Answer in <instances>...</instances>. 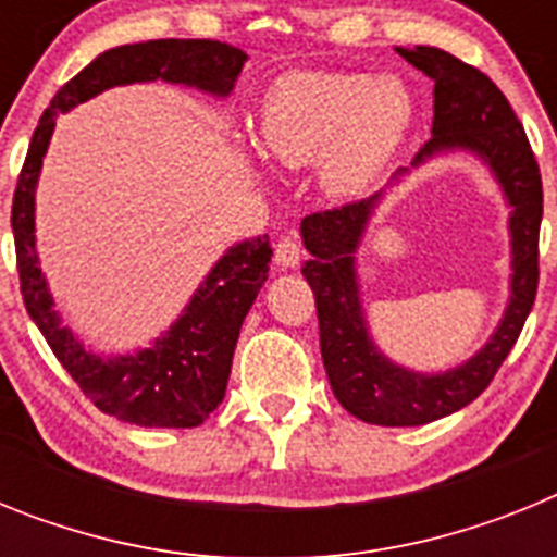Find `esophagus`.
<instances>
[{
	"label": "esophagus",
	"mask_w": 557,
	"mask_h": 557,
	"mask_svg": "<svg viewBox=\"0 0 557 557\" xmlns=\"http://www.w3.org/2000/svg\"><path fill=\"white\" fill-rule=\"evenodd\" d=\"M301 256H304L301 243H298L295 236H284L282 243L275 245L273 259L282 270H293V268H298V264H301Z\"/></svg>",
	"instance_id": "1"
}]
</instances>
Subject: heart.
Segmentation results:
<instances>
[{"label":"heart","mask_w":557,"mask_h":557,"mask_svg":"<svg viewBox=\"0 0 557 557\" xmlns=\"http://www.w3.org/2000/svg\"><path fill=\"white\" fill-rule=\"evenodd\" d=\"M412 116L416 100L401 77L304 69L264 91L259 145L275 164H314L326 198L354 200L385 175Z\"/></svg>","instance_id":"1"}]
</instances>
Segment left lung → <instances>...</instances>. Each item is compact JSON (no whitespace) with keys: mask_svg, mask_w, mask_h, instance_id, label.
<instances>
[{"mask_svg":"<svg viewBox=\"0 0 557 557\" xmlns=\"http://www.w3.org/2000/svg\"><path fill=\"white\" fill-rule=\"evenodd\" d=\"M398 55L435 81L432 139L416 152L410 166L396 170L385 189L368 200L301 220V239L309 250L301 273L318 301L323 368L343 410L366 424L421 426L471 405L519 339L539 287L544 195L524 127L491 77L437 47L398 49ZM455 151L471 154L492 172L511 209L509 304L492 337L460 367L416 372L375 346L361 301L356 253L386 191L418 165Z\"/></svg>","mask_w":557,"mask_h":557,"instance_id":"obj_1","label":"left lung"}]
</instances>
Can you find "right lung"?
Returning a JSON list of instances; mask_svg holds the SVG:
<instances>
[{
    "label": "right lung",
    "instance_id": "obj_1",
    "mask_svg": "<svg viewBox=\"0 0 557 557\" xmlns=\"http://www.w3.org/2000/svg\"><path fill=\"white\" fill-rule=\"evenodd\" d=\"M248 55L211 38H161L100 52L61 86L38 122L13 195V239L24 307L69 376L102 412L136 426L191 430L223 405L245 314L268 282V236L231 245L159 337L131 351H97L63 323L38 259L36 189L55 120L113 86L164 81L214 100L231 97Z\"/></svg>",
    "mask_w": 557,
    "mask_h": 557
}]
</instances>
